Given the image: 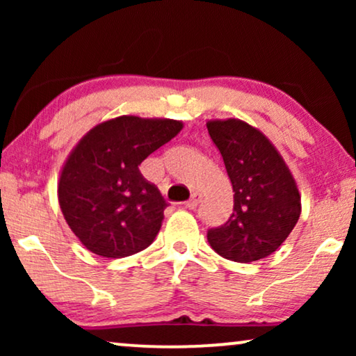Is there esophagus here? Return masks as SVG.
<instances>
[{
	"label": "esophagus",
	"instance_id": "obj_1",
	"mask_svg": "<svg viewBox=\"0 0 356 356\" xmlns=\"http://www.w3.org/2000/svg\"><path fill=\"white\" fill-rule=\"evenodd\" d=\"M201 202V194H197V193H194L191 197L188 199L186 201V207L188 209H196L197 207V204Z\"/></svg>",
	"mask_w": 356,
	"mask_h": 356
}]
</instances>
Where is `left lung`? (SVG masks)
<instances>
[{"label": "left lung", "instance_id": "1", "mask_svg": "<svg viewBox=\"0 0 356 356\" xmlns=\"http://www.w3.org/2000/svg\"><path fill=\"white\" fill-rule=\"evenodd\" d=\"M233 186V213L207 240L225 259L252 262L280 248L298 222L301 196L275 145L246 121H207Z\"/></svg>", "mask_w": 356, "mask_h": 356}]
</instances>
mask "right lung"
Returning <instances> with one entry per match:
<instances>
[{
  "label": "right lung",
  "mask_w": 356,
  "mask_h": 356,
  "mask_svg": "<svg viewBox=\"0 0 356 356\" xmlns=\"http://www.w3.org/2000/svg\"><path fill=\"white\" fill-rule=\"evenodd\" d=\"M183 123L123 115L97 124L67 155L58 181L65 220L87 250L126 257L155 240L168 206L139 165Z\"/></svg>",
  "instance_id": "add662e5"
}]
</instances>
